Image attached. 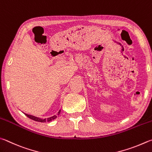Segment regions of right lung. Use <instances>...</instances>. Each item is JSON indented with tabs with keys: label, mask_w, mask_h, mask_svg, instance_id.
<instances>
[{
	"label": "right lung",
	"mask_w": 152,
	"mask_h": 152,
	"mask_svg": "<svg viewBox=\"0 0 152 152\" xmlns=\"http://www.w3.org/2000/svg\"><path fill=\"white\" fill-rule=\"evenodd\" d=\"M60 110H59V112H58V114L57 115H53V116H52L50 118H47V119H42V118H38V117H36V116H34V115H29V114H25L24 113V114H25L27 117L29 118L31 120H33L36 121V122H50V121L53 120L54 119H56V118H57L58 115L60 114Z\"/></svg>",
	"instance_id": "1"
}]
</instances>
